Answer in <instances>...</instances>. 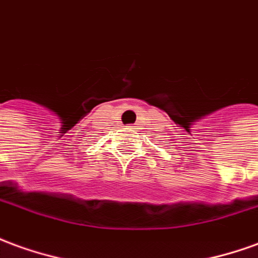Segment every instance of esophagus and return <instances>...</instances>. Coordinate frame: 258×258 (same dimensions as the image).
Masks as SVG:
<instances>
[{
  "label": "esophagus",
  "mask_w": 258,
  "mask_h": 258,
  "mask_svg": "<svg viewBox=\"0 0 258 258\" xmlns=\"http://www.w3.org/2000/svg\"><path fill=\"white\" fill-rule=\"evenodd\" d=\"M128 130H130V131H133V130H135V127H134V125H130Z\"/></svg>",
  "instance_id": "esophagus-1"
}]
</instances>
